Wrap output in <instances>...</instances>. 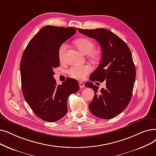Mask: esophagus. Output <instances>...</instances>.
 Here are the masks:
<instances>
[{
  "label": "esophagus",
  "mask_w": 156,
  "mask_h": 156,
  "mask_svg": "<svg viewBox=\"0 0 156 156\" xmlns=\"http://www.w3.org/2000/svg\"><path fill=\"white\" fill-rule=\"evenodd\" d=\"M79 86H80V87L81 88V89H83V88L85 87V84L83 82H79Z\"/></svg>",
  "instance_id": "1"
}]
</instances>
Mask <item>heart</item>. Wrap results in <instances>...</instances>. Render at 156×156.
Wrapping results in <instances>:
<instances>
[{"mask_svg": "<svg viewBox=\"0 0 156 156\" xmlns=\"http://www.w3.org/2000/svg\"><path fill=\"white\" fill-rule=\"evenodd\" d=\"M77 48L84 54H87L92 62H98L100 59L99 53L95 50L96 45L92 40L87 38H80L75 41ZM68 48L66 43H62L58 48V58L60 60L64 61L65 59L66 53ZM92 71V67L89 65H75L71 67L68 70L69 75L73 78L82 80Z\"/></svg>", "mask_w": 156, "mask_h": 156, "instance_id": "1", "label": "heart"}]
</instances>
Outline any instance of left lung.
Returning a JSON list of instances; mask_svg holds the SVG:
<instances>
[{
  "mask_svg": "<svg viewBox=\"0 0 156 156\" xmlns=\"http://www.w3.org/2000/svg\"><path fill=\"white\" fill-rule=\"evenodd\" d=\"M77 29L96 39L102 49L101 63L89 78L92 82L106 81V88L98 92L99 87L92 82L85 83L95 92L89 110L101 119L115 117L126 109L132 97L136 69L130 49L122 39L108 29Z\"/></svg>",
  "mask_w": 156,
  "mask_h": 156,
  "instance_id": "8db88e82",
  "label": "left lung"
}]
</instances>
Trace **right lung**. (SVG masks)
Wrapping results in <instances>:
<instances>
[{
	"mask_svg": "<svg viewBox=\"0 0 156 156\" xmlns=\"http://www.w3.org/2000/svg\"><path fill=\"white\" fill-rule=\"evenodd\" d=\"M74 27L47 25L30 41L20 62L22 89L33 112L50 122L62 118L67 112V102L79 90L75 79L68 78L57 85L53 69L60 66L58 48L76 33Z\"/></svg>",
	"mask_w": 156,
	"mask_h": 156,
	"instance_id": "add662e5",
	"label": "right lung"
}]
</instances>
